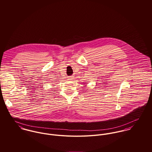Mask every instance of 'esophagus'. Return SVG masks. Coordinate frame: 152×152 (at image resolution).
I'll use <instances>...</instances> for the list:
<instances>
[{"instance_id":"1","label":"esophagus","mask_w":152,"mask_h":152,"mask_svg":"<svg viewBox=\"0 0 152 152\" xmlns=\"http://www.w3.org/2000/svg\"><path fill=\"white\" fill-rule=\"evenodd\" d=\"M69 79H70V80H72V79H73V77H70Z\"/></svg>"}]
</instances>
